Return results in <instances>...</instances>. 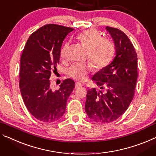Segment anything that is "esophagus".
<instances>
[{
	"mask_svg": "<svg viewBox=\"0 0 156 156\" xmlns=\"http://www.w3.org/2000/svg\"><path fill=\"white\" fill-rule=\"evenodd\" d=\"M81 86H82V84H81V83H76L75 87H76V88H78V87H81Z\"/></svg>",
	"mask_w": 156,
	"mask_h": 156,
	"instance_id": "1",
	"label": "esophagus"
}]
</instances>
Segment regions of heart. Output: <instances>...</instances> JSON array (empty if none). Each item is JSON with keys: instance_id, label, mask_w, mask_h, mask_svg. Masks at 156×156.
<instances>
[{"instance_id": "1", "label": "heart", "mask_w": 156, "mask_h": 156, "mask_svg": "<svg viewBox=\"0 0 156 156\" xmlns=\"http://www.w3.org/2000/svg\"><path fill=\"white\" fill-rule=\"evenodd\" d=\"M77 39L87 49V57L97 69H103L108 66L112 60L115 52L113 42L103 36L94 29H86L78 34ZM69 43L66 42L60 50V57L66 59L68 57ZM93 69L91 64L76 63L69 67L67 70L68 75L74 80L83 81L87 77V74Z\"/></svg>"}]
</instances>
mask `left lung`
Listing matches in <instances>:
<instances>
[{
    "instance_id": "8db88e82",
    "label": "left lung",
    "mask_w": 156,
    "mask_h": 156,
    "mask_svg": "<svg viewBox=\"0 0 156 156\" xmlns=\"http://www.w3.org/2000/svg\"><path fill=\"white\" fill-rule=\"evenodd\" d=\"M106 29L114 41L116 56L92 77L104 91L88 90L85 106L88 117L98 123L111 122L125 113L134 97L138 77L137 55L132 42L120 29Z\"/></svg>"
}]
</instances>
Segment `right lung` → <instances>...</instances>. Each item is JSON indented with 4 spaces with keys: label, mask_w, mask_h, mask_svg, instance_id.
Segmentation results:
<instances>
[{
    "label": "right lung",
    "mask_w": 156,
    "mask_h": 156,
    "mask_svg": "<svg viewBox=\"0 0 156 156\" xmlns=\"http://www.w3.org/2000/svg\"><path fill=\"white\" fill-rule=\"evenodd\" d=\"M74 29L50 24L34 31L27 42L20 59V88L25 106L40 121L54 122L65 113L67 99L75 83L66 79L52 91L50 78L57 71L62 43Z\"/></svg>",
    "instance_id": "obj_1"
}]
</instances>
